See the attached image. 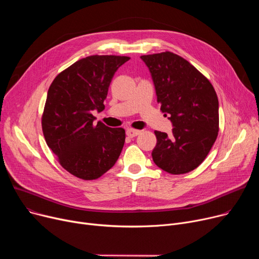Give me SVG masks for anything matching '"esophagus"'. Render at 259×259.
Instances as JSON below:
<instances>
[{"label": "esophagus", "mask_w": 259, "mask_h": 259, "mask_svg": "<svg viewBox=\"0 0 259 259\" xmlns=\"http://www.w3.org/2000/svg\"><path fill=\"white\" fill-rule=\"evenodd\" d=\"M141 132H142L141 130H135V129L129 128V129H127L126 134L128 135L129 138H135V137H138V135H139Z\"/></svg>", "instance_id": "34e87169"}]
</instances>
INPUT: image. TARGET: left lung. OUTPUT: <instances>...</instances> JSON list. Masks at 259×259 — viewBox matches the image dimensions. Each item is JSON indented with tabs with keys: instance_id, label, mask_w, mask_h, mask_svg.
I'll return each mask as SVG.
<instances>
[{
	"instance_id": "1",
	"label": "left lung",
	"mask_w": 259,
	"mask_h": 259,
	"mask_svg": "<svg viewBox=\"0 0 259 259\" xmlns=\"http://www.w3.org/2000/svg\"><path fill=\"white\" fill-rule=\"evenodd\" d=\"M150 70L160 110L173 125L172 134L154 131L155 165L185 174L205 160L220 130L219 99L210 80L184 58L166 51L142 56Z\"/></svg>"
}]
</instances>
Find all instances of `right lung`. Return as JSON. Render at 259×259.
Wrapping results in <instances>:
<instances>
[{
  "mask_svg": "<svg viewBox=\"0 0 259 259\" xmlns=\"http://www.w3.org/2000/svg\"><path fill=\"white\" fill-rule=\"evenodd\" d=\"M121 56H90L59 73L51 83L42 115L45 141L61 166L84 181L97 180L111 169L124 147L122 128L95 125L93 110L103 111L108 88Z\"/></svg>",
  "mask_w": 259,
  "mask_h": 259,
  "instance_id": "add662e5",
  "label": "right lung"
}]
</instances>
